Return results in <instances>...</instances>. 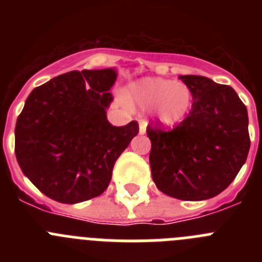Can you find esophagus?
Listing matches in <instances>:
<instances>
[{
	"instance_id": "esophagus-1",
	"label": "esophagus",
	"mask_w": 262,
	"mask_h": 262,
	"mask_svg": "<svg viewBox=\"0 0 262 262\" xmlns=\"http://www.w3.org/2000/svg\"><path fill=\"white\" fill-rule=\"evenodd\" d=\"M145 129H147V122L145 120H139V133L145 134Z\"/></svg>"
}]
</instances>
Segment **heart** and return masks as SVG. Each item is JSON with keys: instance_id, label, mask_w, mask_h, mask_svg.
<instances>
[{"instance_id": "1", "label": "heart", "mask_w": 262, "mask_h": 262, "mask_svg": "<svg viewBox=\"0 0 262 262\" xmlns=\"http://www.w3.org/2000/svg\"><path fill=\"white\" fill-rule=\"evenodd\" d=\"M128 98L142 108H155L157 119L172 126L186 118L193 107V93L187 85L165 78H144L129 86Z\"/></svg>"}]
</instances>
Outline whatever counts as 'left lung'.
Here are the masks:
<instances>
[{
    "instance_id": "8db88e82",
    "label": "left lung",
    "mask_w": 262,
    "mask_h": 262,
    "mask_svg": "<svg viewBox=\"0 0 262 262\" xmlns=\"http://www.w3.org/2000/svg\"><path fill=\"white\" fill-rule=\"evenodd\" d=\"M191 89L193 107L181 123L166 129L147 126L152 178L164 194L203 201L221 194L248 156V111L237 93L203 76H180Z\"/></svg>"
}]
</instances>
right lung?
I'll return each instance as SVG.
<instances>
[{
  "label": "right lung",
  "instance_id": "1",
  "mask_svg": "<svg viewBox=\"0 0 262 262\" xmlns=\"http://www.w3.org/2000/svg\"><path fill=\"white\" fill-rule=\"evenodd\" d=\"M114 69L72 71L35 88L15 124L23 174L51 200L78 203L110 184L120 154L138 135L136 120L115 127L106 118Z\"/></svg>",
  "mask_w": 262,
  "mask_h": 262
}]
</instances>
